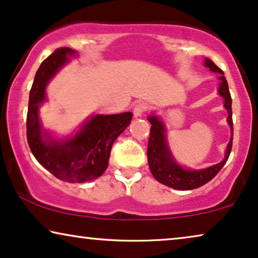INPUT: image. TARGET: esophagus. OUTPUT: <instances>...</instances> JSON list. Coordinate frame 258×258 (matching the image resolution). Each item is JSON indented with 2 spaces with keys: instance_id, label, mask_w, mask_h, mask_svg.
<instances>
[{
  "instance_id": "esophagus-1",
  "label": "esophagus",
  "mask_w": 258,
  "mask_h": 258,
  "mask_svg": "<svg viewBox=\"0 0 258 258\" xmlns=\"http://www.w3.org/2000/svg\"><path fill=\"white\" fill-rule=\"evenodd\" d=\"M146 103H137L135 107H134V116H135V117H140V116H142L143 112L146 111Z\"/></svg>"
}]
</instances>
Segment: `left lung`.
Wrapping results in <instances>:
<instances>
[{"label": "left lung", "mask_w": 258, "mask_h": 258, "mask_svg": "<svg viewBox=\"0 0 258 258\" xmlns=\"http://www.w3.org/2000/svg\"><path fill=\"white\" fill-rule=\"evenodd\" d=\"M204 66L209 68L210 72L220 74V76H218V80H220L218 94L224 100V108L228 111L227 122L231 129V137L227 146V149H225L224 158L220 163L204 169H199V170L183 168L172 156L167 141V133H165V124L163 121L156 115H150L148 117L151 123L150 137L149 142H148V163H149L150 171L154 177L162 184L170 186L172 189L192 190L204 185L206 183L211 181L217 175V172L224 167L231 151L234 126H232L231 96L230 91H229L228 82L225 80L223 72L210 58H206Z\"/></svg>", "instance_id": "obj_1"}]
</instances>
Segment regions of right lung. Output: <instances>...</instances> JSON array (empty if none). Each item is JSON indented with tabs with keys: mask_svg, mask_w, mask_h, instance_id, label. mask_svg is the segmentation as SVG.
I'll return each mask as SVG.
<instances>
[{
	"mask_svg": "<svg viewBox=\"0 0 258 258\" xmlns=\"http://www.w3.org/2000/svg\"><path fill=\"white\" fill-rule=\"evenodd\" d=\"M77 52L58 48L41 63L29 94L27 114V140L38 163L55 177L69 183L96 179L108 167L112 143L124 132L133 118L132 112L94 115L86 119L75 135L55 139L42 125L40 107L47 101L48 83Z\"/></svg>",
	"mask_w": 258,
	"mask_h": 258,
	"instance_id": "add662e5",
	"label": "right lung"
}]
</instances>
